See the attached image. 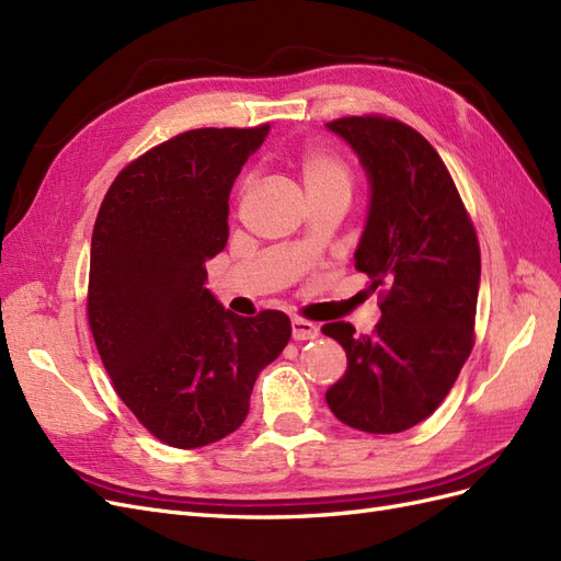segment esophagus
Here are the masks:
<instances>
[{
  "label": "esophagus",
  "mask_w": 561,
  "mask_h": 561,
  "mask_svg": "<svg viewBox=\"0 0 561 561\" xmlns=\"http://www.w3.org/2000/svg\"><path fill=\"white\" fill-rule=\"evenodd\" d=\"M318 334H320V330L313 325L311 320H304V318L293 320V339H295V342H309V339H316Z\"/></svg>",
  "instance_id": "1"
}]
</instances>
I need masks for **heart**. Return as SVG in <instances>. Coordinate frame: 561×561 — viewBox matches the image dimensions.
<instances>
[{
  "instance_id": "obj_1",
  "label": "heart",
  "mask_w": 561,
  "mask_h": 561,
  "mask_svg": "<svg viewBox=\"0 0 561 561\" xmlns=\"http://www.w3.org/2000/svg\"><path fill=\"white\" fill-rule=\"evenodd\" d=\"M299 175L307 184L309 198L313 196H351L353 186V168L348 159H344L339 151L311 145L299 154L297 159ZM252 186V178H243L241 182V196H245Z\"/></svg>"
}]
</instances>
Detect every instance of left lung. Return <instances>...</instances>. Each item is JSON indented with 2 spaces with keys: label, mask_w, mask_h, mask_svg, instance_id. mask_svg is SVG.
Masks as SVG:
<instances>
[{
  "label": "left lung",
  "mask_w": 561,
  "mask_h": 561,
  "mask_svg": "<svg viewBox=\"0 0 561 561\" xmlns=\"http://www.w3.org/2000/svg\"><path fill=\"white\" fill-rule=\"evenodd\" d=\"M360 157L369 215L355 268L379 290L371 334L328 322L348 367L325 400L363 433H402L428 419L451 390L474 344L480 243L461 194L419 130L381 114L328 124Z\"/></svg>",
  "instance_id": "8db88e82"
}]
</instances>
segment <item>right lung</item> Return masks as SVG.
Returning a JSON list of instances; mask_svg holds the SVG:
<instances>
[{
  "label": "right lung",
  "mask_w": 561,
  "mask_h": 561,
  "mask_svg": "<svg viewBox=\"0 0 561 561\" xmlns=\"http://www.w3.org/2000/svg\"><path fill=\"white\" fill-rule=\"evenodd\" d=\"M266 133H180L130 161L95 217L87 311L100 360L135 419L178 449L239 428L254 379L293 336L283 311L241 318L206 287L233 180Z\"/></svg>",
  "instance_id": "right-lung-1"
}]
</instances>
